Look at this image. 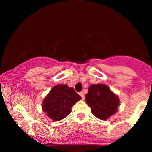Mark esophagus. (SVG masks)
<instances>
[{"instance_id":"obj_1","label":"esophagus","mask_w":152,"mask_h":152,"mask_svg":"<svg viewBox=\"0 0 152 152\" xmlns=\"http://www.w3.org/2000/svg\"><path fill=\"white\" fill-rule=\"evenodd\" d=\"M79 95L81 96V97L82 98V99H85V94H84V93H83V92H82V91L79 92Z\"/></svg>"}]
</instances>
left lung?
<instances>
[{"label": "left lung", "mask_w": 152, "mask_h": 152, "mask_svg": "<svg viewBox=\"0 0 152 152\" xmlns=\"http://www.w3.org/2000/svg\"><path fill=\"white\" fill-rule=\"evenodd\" d=\"M86 100L93 114L102 120L114 115L119 105L118 97L104 84L91 85Z\"/></svg>", "instance_id": "left-lung-1"}]
</instances>
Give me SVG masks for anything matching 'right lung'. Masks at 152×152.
I'll list each match as a JSON object with an SVG mask.
<instances>
[{"label": "right lung", "instance_id": "right-lung-1", "mask_svg": "<svg viewBox=\"0 0 152 152\" xmlns=\"http://www.w3.org/2000/svg\"><path fill=\"white\" fill-rule=\"evenodd\" d=\"M81 99L74 88L67 85L53 87L43 102V111L54 121H60L71 112V107Z\"/></svg>", "mask_w": 152, "mask_h": 152}]
</instances>
